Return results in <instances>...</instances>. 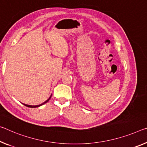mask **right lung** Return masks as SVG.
<instances>
[{
    "label": "right lung",
    "instance_id": "right-lung-1",
    "mask_svg": "<svg viewBox=\"0 0 147 147\" xmlns=\"http://www.w3.org/2000/svg\"><path fill=\"white\" fill-rule=\"evenodd\" d=\"M51 97H52V95H50V97H49V98L46 100V101H45V102H44L43 103H42V104H40V105H26V104H23L25 106H27V107H31V108H36V107H39L40 106H41V105H44V104H45L46 103H47V102L49 101V100L50 99V98H51Z\"/></svg>",
    "mask_w": 147,
    "mask_h": 147
}]
</instances>
